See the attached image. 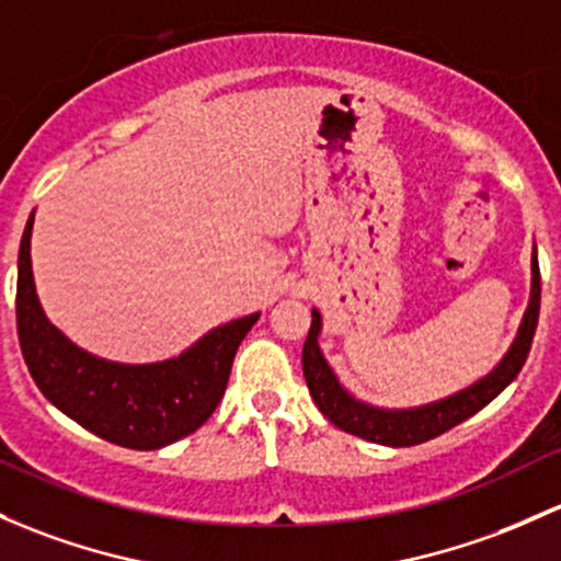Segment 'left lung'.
<instances>
[{"mask_svg":"<svg viewBox=\"0 0 561 561\" xmlns=\"http://www.w3.org/2000/svg\"><path fill=\"white\" fill-rule=\"evenodd\" d=\"M538 314L540 268L538 257L533 255V293H529V306L527 311H524V320L522 325H518V335L514 339V344L505 352V357L500 359L497 368L489 370V374L476 381V385L459 389V392H454L444 400H435V403L414 405V409H379V405L357 400L355 394L346 392V389L341 387V381L335 379L333 368H330L320 350L322 317L320 311L311 309V328L304 344V359H300V363H304L306 385H309V392L311 398H314L317 409H320L335 427L344 430V433H352L357 435V438H365L370 440V444L381 446L424 444V440L438 438L446 430L457 427L459 422L479 414L483 405L492 403V400L516 379L524 359L529 355V346H533L535 328H538Z\"/></svg>","mask_w":561,"mask_h":561,"instance_id":"obj_1","label":"left lung"}]
</instances>
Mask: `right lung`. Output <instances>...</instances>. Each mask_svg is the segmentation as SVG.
I'll list each match as a JSON object with an SVG mask.
<instances>
[{
  "label": "right lung",
  "mask_w": 561,
  "mask_h": 561,
  "mask_svg": "<svg viewBox=\"0 0 561 561\" xmlns=\"http://www.w3.org/2000/svg\"><path fill=\"white\" fill-rule=\"evenodd\" d=\"M34 211L18 252L15 317L28 374L58 411L110 444L152 451L196 433L226 392L236 350L261 314L211 328L180 357L126 365L67 339L39 306L32 274Z\"/></svg>",
  "instance_id": "1"
}]
</instances>
